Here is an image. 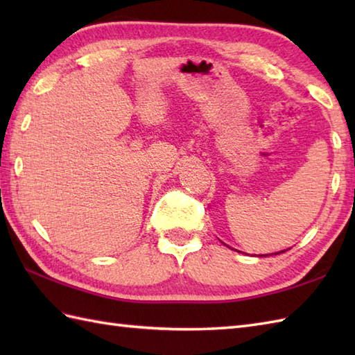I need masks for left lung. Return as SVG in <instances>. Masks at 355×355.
I'll list each match as a JSON object with an SVG mask.
<instances>
[{
  "label": "left lung",
  "instance_id": "obj_1",
  "mask_svg": "<svg viewBox=\"0 0 355 355\" xmlns=\"http://www.w3.org/2000/svg\"><path fill=\"white\" fill-rule=\"evenodd\" d=\"M282 252H285V250H282ZM282 252H281V253H282ZM261 256H268V254H261Z\"/></svg>",
  "mask_w": 355,
  "mask_h": 355
}]
</instances>
